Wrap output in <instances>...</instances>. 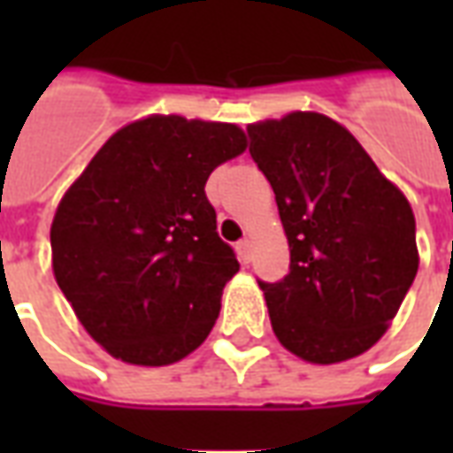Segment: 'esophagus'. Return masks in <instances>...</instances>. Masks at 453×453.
Listing matches in <instances>:
<instances>
[{
    "instance_id": "34e87169",
    "label": "esophagus",
    "mask_w": 453,
    "mask_h": 453,
    "mask_svg": "<svg viewBox=\"0 0 453 453\" xmlns=\"http://www.w3.org/2000/svg\"><path fill=\"white\" fill-rule=\"evenodd\" d=\"M235 250H237V257H240V262H242V265H247V262L252 259V242H250V240H240V242L235 245Z\"/></svg>"
}]
</instances>
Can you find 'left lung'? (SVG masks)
Instances as JSON below:
<instances>
[{
  "mask_svg": "<svg viewBox=\"0 0 453 453\" xmlns=\"http://www.w3.org/2000/svg\"><path fill=\"white\" fill-rule=\"evenodd\" d=\"M247 133L291 252L279 284L259 281L276 340L308 364L354 359L386 334L418 274L410 201L325 113L291 111Z\"/></svg>",
  "mask_w": 453,
  "mask_h": 453,
  "instance_id": "8db88e82",
  "label": "left lung"
}]
</instances>
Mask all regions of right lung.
I'll list each match as a JSON object with an SVG mask.
<instances>
[{"label": "right lung", "mask_w": 453, "mask_h": 453, "mask_svg": "<svg viewBox=\"0 0 453 453\" xmlns=\"http://www.w3.org/2000/svg\"><path fill=\"white\" fill-rule=\"evenodd\" d=\"M245 150L235 123L152 113L116 130L67 187L50 226L55 281L113 359L167 366L213 330L240 262L203 188Z\"/></svg>", "instance_id": "add662e5"}]
</instances>
